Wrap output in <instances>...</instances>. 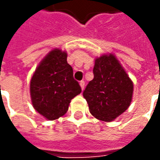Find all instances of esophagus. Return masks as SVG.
<instances>
[{"mask_svg": "<svg viewBox=\"0 0 160 160\" xmlns=\"http://www.w3.org/2000/svg\"><path fill=\"white\" fill-rule=\"evenodd\" d=\"M79 84H80V86H81L82 91H83V89H84V81H81V82H79Z\"/></svg>", "mask_w": 160, "mask_h": 160, "instance_id": "1", "label": "esophagus"}]
</instances>
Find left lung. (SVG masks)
<instances>
[{"mask_svg":"<svg viewBox=\"0 0 160 160\" xmlns=\"http://www.w3.org/2000/svg\"><path fill=\"white\" fill-rule=\"evenodd\" d=\"M93 74L94 78L83 91V98L96 118L111 122L130 106L133 82L112 54L96 58Z\"/></svg>","mask_w":160,"mask_h":160,"instance_id":"8db88e82","label":"left lung"}]
</instances>
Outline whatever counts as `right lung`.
Here are the masks:
<instances>
[{"label":"right lung","mask_w":160,"mask_h":160,"mask_svg":"<svg viewBox=\"0 0 160 160\" xmlns=\"http://www.w3.org/2000/svg\"><path fill=\"white\" fill-rule=\"evenodd\" d=\"M73 78L72 67L67 62V53L55 48L36 68L30 80L33 107L48 120L65 114L71 99L81 93Z\"/></svg>","instance_id":"1"}]
</instances>
